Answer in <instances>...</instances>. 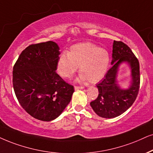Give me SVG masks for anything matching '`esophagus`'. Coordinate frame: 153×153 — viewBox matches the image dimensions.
Listing matches in <instances>:
<instances>
[{
    "mask_svg": "<svg viewBox=\"0 0 153 153\" xmlns=\"http://www.w3.org/2000/svg\"><path fill=\"white\" fill-rule=\"evenodd\" d=\"M84 88V87L83 86H75V90H82V89Z\"/></svg>",
    "mask_w": 153,
    "mask_h": 153,
    "instance_id": "esophagus-1",
    "label": "esophagus"
}]
</instances>
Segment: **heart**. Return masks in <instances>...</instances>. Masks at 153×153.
Returning a JSON list of instances; mask_svg holds the SVG:
<instances>
[{
  "mask_svg": "<svg viewBox=\"0 0 153 153\" xmlns=\"http://www.w3.org/2000/svg\"><path fill=\"white\" fill-rule=\"evenodd\" d=\"M110 61L105 49L90 42L75 44L68 53H63L58 60L57 69L63 78H70L80 65L78 80L94 83L102 80L107 73Z\"/></svg>",
  "mask_w": 153,
  "mask_h": 153,
  "instance_id": "1",
  "label": "heart"
}]
</instances>
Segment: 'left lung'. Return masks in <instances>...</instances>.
I'll return each instance as SVG.
<instances>
[{"instance_id":"left-lung-1","label":"left lung","mask_w":153,"mask_h":153,"mask_svg":"<svg viewBox=\"0 0 153 153\" xmlns=\"http://www.w3.org/2000/svg\"><path fill=\"white\" fill-rule=\"evenodd\" d=\"M124 61L130 65L132 75V82L127 90L120 88L116 82L117 68ZM111 64L104 78L97 84V97L90 102L97 114L107 119L117 117L126 111L136 100L140 88L139 61L128 45L121 41H114Z\"/></svg>"}]
</instances>
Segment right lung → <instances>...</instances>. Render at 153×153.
<instances>
[{"instance_id":"right-lung-1","label":"right lung","mask_w":153,"mask_h":153,"mask_svg":"<svg viewBox=\"0 0 153 153\" xmlns=\"http://www.w3.org/2000/svg\"><path fill=\"white\" fill-rule=\"evenodd\" d=\"M59 47L49 41L31 44L13 66V85L19 103L29 114L50 121L71 102L74 87L58 75Z\"/></svg>"}]
</instances>
